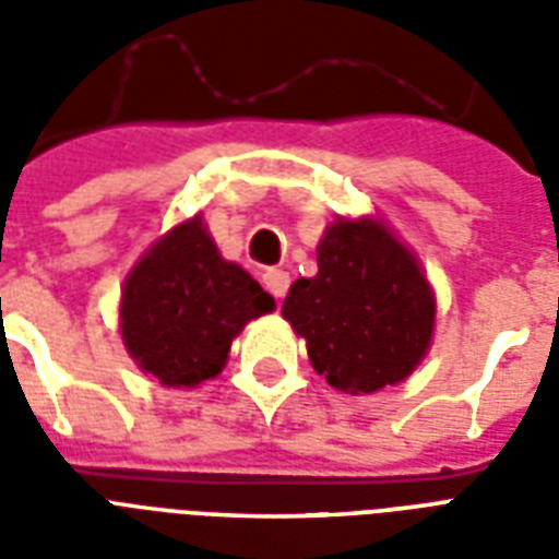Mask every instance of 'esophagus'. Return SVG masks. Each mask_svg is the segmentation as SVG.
<instances>
[{
	"label": "esophagus",
	"instance_id": "1",
	"mask_svg": "<svg viewBox=\"0 0 559 559\" xmlns=\"http://www.w3.org/2000/svg\"><path fill=\"white\" fill-rule=\"evenodd\" d=\"M263 287L270 289L278 301H284V296H287L289 289V275L284 270H266L263 272Z\"/></svg>",
	"mask_w": 559,
	"mask_h": 559
}]
</instances>
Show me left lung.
<instances>
[{
    "mask_svg": "<svg viewBox=\"0 0 559 559\" xmlns=\"http://www.w3.org/2000/svg\"><path fill=\"white\" fill-rule=\"evenodd\" d=\"M319 272L293 281L281 316L313 368L345 394L397 385L432 348L435 289L380 217H336L316 246Z\"/></svg>",
    "mask_w": 559,
    "mask_h": 559,
    "instance_id": "obj_1",
    "label": "left lung"
}]
</instances>
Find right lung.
Returning a JSON list of instances; mask_svg holds the SVG:
<instances>
[{
    "label": "right lung",
    "instance_id": "obj_1",
    "mask_svg": "<svg viewBox=\"0 0 559 559\" xmlns=\"http://www.w3.org/2000/svg\"><path fill=\"white\" fill-rule=\"evenodd\" d=\"M275 298L219 254L202 214L156 237L127 272L118 331L127 354L165 389H197L226 368L246 324Z\"/></svg>",
    "mask_w": 559,
    "mask_h": 559
}]
</instances>
